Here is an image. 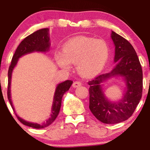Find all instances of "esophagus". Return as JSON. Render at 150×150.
Masks as SVG:
<instances>
[{"mask_svg": "<svg viewBox=\"0 0 150 150\" xmlns=\"http://www.w3.org/2000/svg\"><path fill=\"white\" fill-rule=\"evenodd\" d=\"M81 85H82V83H81L80 82H77V81H76V82H73V87H74V88H77V87H80Z\"/></svg>", "mask_w": 150, "mask_h": 150, "instance_id": "1", "label": "esophagus"}]
</instances>
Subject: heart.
Returning a JSON list of instances; mask_svg holds the SVG:
<instances>
[{"mask_svg": "<svg viewBox=\"0 0 150 150\" xmlns=\"http://www.w3.org/2000/svg\"><path fill=\"white\" fill-rule=\"evenodd\" d=\"M109 58V47L103 40L88 37L72 39L65 44L63 53L56 54L60 67L70 70L71 64L77 65V70L82 77L90 78L102 71Z\"/></svg>", "mask_w": 150, "mask_h": 150, "instance_id": "1", "label": "heart"}]
</instances>
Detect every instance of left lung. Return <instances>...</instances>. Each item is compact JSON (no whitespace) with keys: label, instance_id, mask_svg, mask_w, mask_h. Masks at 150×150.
<instances>
[{"label":"left lung","instance_id":"8db88e82","mask_svg":"<svg viewBox=\"0 0 150 150\" xmlns=\"http://www.w3.org/2000/svg\"><path fill=\"white\" fill-rule=\"evenodd\" d=\"M115 46V66L111 72L89 81V109L94 116L106 124H115L128 119L140 102L142 94V70L135 49L126 39L111 31ZM115 77L125 83L120 99L112 101L104 93L103 83Z\"/></svg>","mask_w":150,"mask_h":150}]
</instances>
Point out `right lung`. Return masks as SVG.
<instances>
[{"label":"right lung","mask_w":150,"mask_h":150,"mask_svg":"<svg viewBox=\"0 0 150 150\" xmlns=\"http://www.w3.org/2000/svg\"><path fill=\"white\" fill-rule=\"evenodd\" d=\"M50 47H51V42H50L49 29L44 28L36 31L34 33H32L30 35H29L28 37H26L25 39H24L21 43L19 44L16 51H15L14 56H13V58H12L11 64L9 67V70H8V98L10 101V104L15 113V115L18 117V120L21 122L22 124L37 129L46 128V127L49 126V125H51L54 121L56 117L58 116V113H59L60 109H61V101L63 94L67 91L69 90L70 86L73 84V81L66 80L65 82H61V83L58 84L56 87L54 95H53V104L52 106H51V113H50L49 117L48 118V119H46V121L42 122L41 123H37L25 120L23 118H22L21 117L19 116L17 114V113L15 112L14 106H13L11 99V89H10L12 74H13V70H14L15 66L18 64L19 59L22 56L34 52L46 53L50 50Z\"/></svg>","instance_id":"right-lung-1"}]
</instances>
